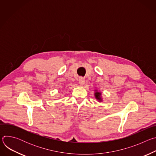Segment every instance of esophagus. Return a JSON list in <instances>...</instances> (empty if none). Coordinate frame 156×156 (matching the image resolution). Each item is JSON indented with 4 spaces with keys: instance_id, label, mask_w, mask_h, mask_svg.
<instances>
[{
    "instance_id": "1",
    "label": "esophagus",
    "mask_w": 156,
    "mask_h": 156,
    "mask_svg": "<svg viewBox=\"0 0 156 156\" xmlns=\"http://www.w3.org/2000/svg\"><path fill=\"white\" fill-rule=\"evenodd\" d=\"M85 83V80H84V78H83V77H80L79 78V83L81 86H83Z\"/></svg>"
}]
</instances>
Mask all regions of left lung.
Segmentation results:
<instances>
[{
  "instance_id": "1",
  "label": "left lung",
  "mask_w": 156,
  "mask_h": 156,
  "mask_svg": "<svg viewBox=\"0 0 156 156\" xmlns=\"http://www.w3.org/2000/svg\"><path fill=\"white\" fill-rule=\"evenodd\" d=\"M95 98H96L98 100H99V101H102V98H101V93H99V92L96 91V92L95 93Z\"/></svg>"
}]
</instances>
